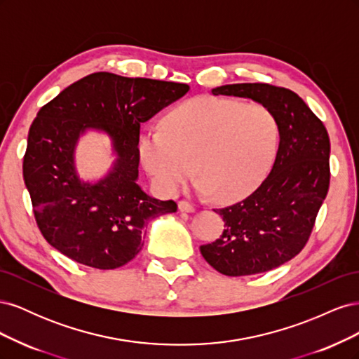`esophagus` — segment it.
I'll use <instances>...</instances> for the list:
<instances>
[{"label": "esophagus", "mask_w": 359, "mask_h": 359, "mask_svg": "<svg viewBox=\"0 0 359 359\" xmlns=\"http://www.w3.org/2000/svg\"><path fill=\"white\" fill-rule=\"evenodd\" d=\"M178 208L182 212H194V211H196V208H194V205L187 202V201H180L178 202Z\"/></svg>", "instance_id": "obj_1"}]
</instances>
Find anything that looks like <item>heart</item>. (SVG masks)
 <instances>
[{
  "mask_svg": "<svg viewBox=\"0 0 359 359\" xmlns=\"http://www.w3.org/2000/svg\"><path fill=\"white\" fill-rule=\"evenodd\" d=\"M276 115L262 104L199 97L172 111L165 130L140 139V158L161 191L178 193L196 169L201 189L219 201L252 193L278 148Z\"/></svg>",
  "mask_w": 359,
  "mask_h": 359,
  "instance_id": "heart-1",
  "label": "heart"
}]
</instances>
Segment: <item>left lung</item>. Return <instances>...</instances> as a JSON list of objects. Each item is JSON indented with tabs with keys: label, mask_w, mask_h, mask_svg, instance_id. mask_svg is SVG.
<instances>
[{
	"label": "left lung",
	"mask_w": 359,
	"mask_h": 359,
	"mask_svg": "<svg viewBox=\"0 0 359 359\" xmlns=\"http://www.w3.org/2000/svg\"><path fill=\"white\" fill-rule=\"evenodd\" d=\"M214 95L252 99L277 118L280 144L269 175L248 196L214 210L223 217L219 240L201 245L203 259L229 276L266 273L306 247L330 189V136L301 97L269 83H233Z\"/></svg>",
	"instance_id": "1"
}]
</instances>
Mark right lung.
I'll return each instance as SVG.
<instances>
[{"mask_svg":"<svg viewBox=\"0 0 359 359\" xmlns=\"http://www.w3.org/2000/svg\"><path fill=\"white\" fill-rule=\"evenodd\" d=\"M187 83L124 78L107 72L85 76L39 111L28 133L24 181L45 240L72 260L97 269L130 262L144 245L145 224L175 212L137 186L140 124L186 95ZM107 133L118 158L99 183L80 181L74 147L85 129Z\"/></svg>","mask_w":359,"mask_h":359,"instance_id":"obj_1","label":"right lung"}]
</instances>
